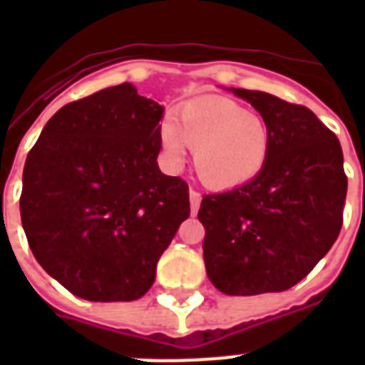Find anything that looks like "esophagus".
<instances>
[{"label": "esophagus", "mask_w": 365, "mask_h": 365, "mask_svg": "<svg viewBox=\"0 0 365 365\" xmlns=\"http://www.w3.org/2000/svg\"><path fill=\"white\" fill-rule=\"evenodd\" d=\"M189 202H191V214H197L200 206V193L195 189H189Z\"/></svg>", "instance_id": "esophagus-1"}]
</instances>
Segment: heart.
Here are the masks:
<instances>
[{"instance_id":"heart-1","label":"heart","mask_w":365,"mask_h":365,"mask_svg":"<svg viewBox=\"0 0 365 365\" xmlns=\"http://www.w3.org/2000/svg\"><path fill=\"white\" fill-rule=\"evenodd\" d=\"M160 145L172 165H182L185 145L206 187L233 189L252 182L271 155L267 123L227 98H197L180 106L159 126Z\"/></svg>"}]
</instances>
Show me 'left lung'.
Returning <instances> with one entry per match:
<instances>
[{
    "instance_id": "1",
    "label": "left lung",
    "mask_w": 365,
    "mask_h": 365,
    "mask_svg": "<svg viewBox=\"0 0 365 365\" xmlns=\"http://www.w3.org/2000/svg\"><path fill=\"white\" fill-rule=\"evenodd\" d=\"M259 111L271 155L252 182L205 195L206 274L227 295L284 292L303 280L339 237L346 199L343 151L305 106L231 88Z\"/></svg>"
}]
</instances>
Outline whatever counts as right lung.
<instances>
[{"instance_id": "1", "label": "right lung", "mask_w": 365, "mask_h": 365, "mask_svg": "<svg viewBox=\"0 0 365 365\" xmlns=\"http://www.w3.org/2000/svg\"><path fill=\"white\" fill-rule=\"evenodd\" d=\"M163 113L130 83L104 88L60 108L26 157L31 254L81 299H140L189 217L187 183L157 165Z\"/></svg>"}]
</instances>
